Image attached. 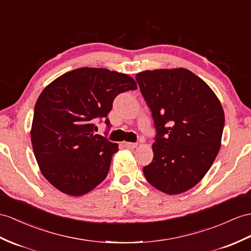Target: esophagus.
Listing matches in <instances>:
<instances>
[{
	"label": "esophagus",
	"mask_w": 251,
	"mask_h": 251,
	"mask_svg": "<svg viewBox=\"0 0 251 251\" xmlns=\"http://www.w3.org/2000/svg\"><path fill=\"white\" fill-rule=\"evenodd\" d=\"M124 145H125V147H126V148H130V149H134V148H136V147H137V144L127 143V142H125Z\"/></svg>",
	"instance_id": "obj_1"
}]
</instances>
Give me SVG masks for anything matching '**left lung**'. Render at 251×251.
<instances>
[{
	"instance_id": "1",
	"label": "left lung",
	"mask_w": 251,
	"mask_h": 251,
	"mask_svg": "<svg viewBox=\"0 0 251 251\" xmlns=\"http://www.w3.org/2000/svg\"><path fill=\"white\" fill-rule=\"evenodd\" d=\"M136 81L157 132L145 178L165 194L184 193L202 180L221 149V101L202 78L184 68L146 70Z\"/></svg>"
}]
</instances>
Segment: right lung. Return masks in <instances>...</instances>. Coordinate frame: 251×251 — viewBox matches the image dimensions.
<instances>
[{
    "label": "right lung",
    "mask_w": 251,
    "mask_h": 251,
    "mask_svg": "<svg viewBox=\"0 0 251 251\" xmlns=\"http://www.w3.org/2000/svg\"><path fill=\"white\" fill-rule=\"evenodd\" d=\"M135 89L136 82L126 73L84 67L41 91L30 140L41 174L55 188L78 197L106 178L118 144L94 134V120L106 117L116 96Z\"/></svg>",
    "instance_id": "1"
}]
</instances>
